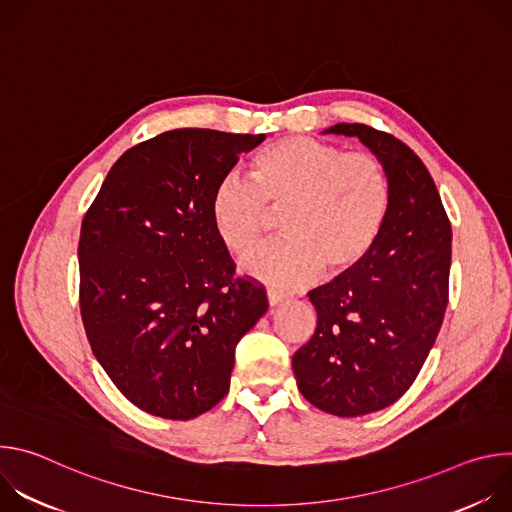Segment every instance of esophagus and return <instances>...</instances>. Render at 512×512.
Here are the masks:
<instances>
[{"mask_svg": "<svg viewBox=\"0 0 512 512\" xmlns=\"http://www.w3.org/2000/svg\"><path fill=\"white\" fill-rule=\"evenodd\" d=\"M283 300H285V296H283V294H279V291H273V289H269V291H267V304H269V308H273V306L281 304Z\"/></svg>", "mask_w": 512, "mask_h": 512, "instance_id": "esophagus-1", "label": "esophagus"}]
</instances>
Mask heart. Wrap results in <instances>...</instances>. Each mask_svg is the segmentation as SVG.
Here are the masks:
<instances>
[{
  "instance_id": "obj_1",
  "label": "heart",
  "mask_w": 512,
  "mask_h": 512,
  "mask_svg": "<svg viewBox=\"0 0 512 512\" xmlns=\"http://www.w3.org/2000/svg\"><path fill=\"white\" fill-rule=\"evenodd\" d=\"M251 184L225 178L212 192V229L233 255L253 253L281 214L285 241L243 269L273 287L296 289L322 273H342L377 245L391 206V180L371 152H342L310 137H285L251 162Z\"/></svg>"
}]
</instances>
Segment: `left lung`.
Instances as JSON below:
<instances>
[{"instance_id": "obj_1", "label": "left lung", "mask_w": 512, "mask_h": 512, "mask_svg": "<svg viewBox=\"0 0 512 512\" xmlns=\"http://www.w3.org/2000/svg\"><path fill=\"white\" fill-rule=\"evenodd\" d=\"M328 133L358 137L383 160L391 206L362 263L308 294L318 324L291 367L312 405L356 417L401 399L435 344L450 294L452 227L409 145L362 123H338Z\"/></svg>"}]
</instances>
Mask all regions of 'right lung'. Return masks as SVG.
Returning a JSON list of instances; mask_svg holds the SVG:
<instances>
[{
  "label": "right lung",
  "mask_w": 512,
  "mask_h": 512,
  "mask_svg": "<svg viewBox=\"0 0 512 512\" xmlns=\"http://www.w3.org/2000/svg\"><path fill=\"white\" fill-rule=\"evenodd\" d=\"M263 133L172 129L127 150L85 212L79 302L93 354L139 409L194 419L231 385L235 348L267 310L235 273L210 198Z\"/></svg>",
  "instance_id": "obj_1"
}]
</instances>
